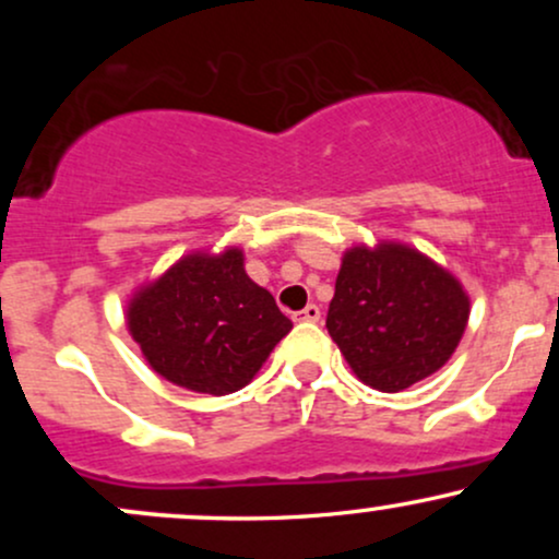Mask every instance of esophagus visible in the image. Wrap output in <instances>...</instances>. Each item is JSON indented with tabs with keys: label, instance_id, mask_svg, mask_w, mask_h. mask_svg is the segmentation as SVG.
Segmentation results:
<instances>
[{
	"label": "esophagus",
	"instance_id": "esophagus-1",
	"mask_svg": "<svg viewBox=\"0 0 559 559\" xmlns=\"http://www.w3.org/2000/svg\"><path fill=\"white\" fill-rule=\"evenodd\" d=\"M292 318L297 320V323H318V320H320V307L318 305H307L305 310L294 312Z\"/></svg>",
	"mask_w": 559,
	"mask_h": 559
}]
</instances>
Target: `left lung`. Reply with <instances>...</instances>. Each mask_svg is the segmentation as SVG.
<instances>
[{
  "label": "left lung",
  "instance_id": "8db88e82",
  "mask_svg": "<svg viewBox=\"0 0 559 559\" xmlns=\"http://www.w3.org/2000/svg\"><path fill=\"white\" fill-rule=\"evenodd\" d=\"M467 316L454 275L402 243H378L344 254L325 329L357 378L391 394L452 357Z\"/></svg>",
  "mask_w": 559,
  "mask_h": 559
}]
</instances>
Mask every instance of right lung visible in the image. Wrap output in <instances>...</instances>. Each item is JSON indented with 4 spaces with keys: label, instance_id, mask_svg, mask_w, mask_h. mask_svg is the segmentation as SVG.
Masks as SVG:
<instances>
[{
    "label": "right lung",
    "instance_id": "1",
    "mask_svg": "<svg viewBox=\"0 0 559 559\" xmlns=\"http://www.w3.org/2000/svg\"><path fill=\"white\" fill-rule=\"evenodd\" d=\"M128 331L159 376L223 396L252 381L292 320L243 271L239 249L189 254L128 305Z\"/></svg>",
    "mask_w": 559,
    "mask_h": 559
}]
</instances>
